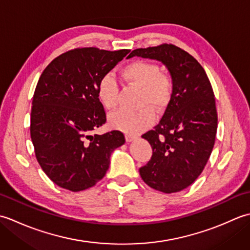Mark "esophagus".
Returning <instances> with one entry per match:
<instances>
[{
    "label": "esophagus",
    "mask_w": 250,
    "mask_h": 250,
    "mask_svg": "<svg viewBox=\"0 0 250 250\" xmlns=\"http://www.w3.org/2000/svg\"><path fill=\"white\" fill-rule=\"evenodd\" d=\"M135 139H137V135L136 134H126L125 135V141L126 142H132V141H134Z\"/></svg>",
    "instance_id": "obj_1"
}]
</instances>
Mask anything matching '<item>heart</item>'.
Instances as JSON below:
<instances>
[{
    "instance_id": "obj_1",
    "label": "heart",
    "mask_w": 250,
    "mask_h": 250,
    "mask_svg": "<svg viewBox=\"0 0 250 250\" xmlns=\"http://www.w3.org/2000/svg\"><path fill=\"white\" fill-rule=\"evenodd\" d=\"M121 75L129 83L141 89L137 110L122 109L109 116L111 126L126 133L136 134L148 128L155 118L151 107L160 111L164 109L172 99L174 81L168 73L160 72L156 63L136 60L126 64ZM98 98L107 110L116 108L118 103V86L110 75L100 79L98 84Z\"/></svg>"
}]
</instances>
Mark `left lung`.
Instances as JSON below:
<instances>
[{
    "mask_svg": "<svg viewBox=\"0 0 250 250\" xmlns=\"http://www.w3.org/2000/svg\"><path fill=\"white\" fill-rule=\"evenodd\" d=\"M135 56L162 62L174 81L160 122L142 135L151 145L152 156L140 175L153 189L178 192L200 176L213 150L218 125L213 88L200 63L177 46L139 48L128 58Z\"/></svg>",
    "mask_w": 250,
    "mask_h": 250,
    "instance_id": "obj_1",
    "label": "left lung"
}]
</instances>
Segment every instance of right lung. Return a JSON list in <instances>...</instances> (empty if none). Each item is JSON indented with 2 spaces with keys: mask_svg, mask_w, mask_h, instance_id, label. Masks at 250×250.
<instances>
[{
  "mask_svg": "<svg viewBox=\"0 0 250 250\" xmlns=\"http://www.w3.org/2000/svg\"><path fill=\"white\" fill-rule=\"evenodd\" d=\"M129 54L86 47L57 57L36 84L31 109V140L41 167L52 182L73 192L102 179L110 153L125 144L120 131L92 135L106 122L98 98L100 79Z\"/></svg>",
  "mask_w": 250,
  "mask_h": 250,
  "instance_id": "add662e5",
  "label": "right lung"
}]
</instances>
